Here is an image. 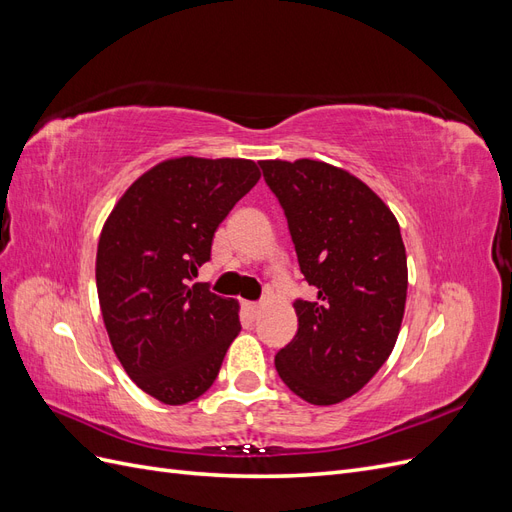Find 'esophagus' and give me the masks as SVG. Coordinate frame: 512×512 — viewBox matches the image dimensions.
Here are the masks:
<instances>
[{"label": "esophagus", "instance_id": "1", "mask_svg": "<svg viewBox=\"0 0 512 512\" xmlns=\"http://www.w3.org/2000/svg\"><path fill=\"white\" fill-rule=\"evenodd\" d=\"M243 309H245V314H247V316H250V318H256V316L260 314L262 305H260V303H243Z\"/></svg>", "mask_w": 512, "mask_h": 512}]
</instances>
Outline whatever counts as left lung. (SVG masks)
<instances>
[{"mask_svg": "<svg viewBox=\"0 0 512 512\" xmlns=\"http://www.w3.org/2000/svg\"><path fill=\"white\" fill-rule=\"evenodd\" d=\"M314 301H294L299 331L275 354L288 389L314 406L348 399L395 348L408 292L406 247L391 209L342 168L265 160Z\"/></svg>", "mask_w": 512, "mask_h": 512, "instance_id": "obj_1", "label": "left lung"}]
</instances>
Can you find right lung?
<instances>
[{"label":"right lung","instance_id":"right-lung-1","mask_svg":"<svg viewBox=\"0 0 512 512\" xmlns=\"http://www.w3.org/2000/svg\"><path fill=\"white\" fill-rule=\"evenodd\" d=\"M258 179L252 160H166L130 185L102 228L96 286L108 339L138 389L162 404L203 395L241 329L235 299L188 284Z\"/></svg>","mask_w":512,"mask_h":512}]
</instances>
